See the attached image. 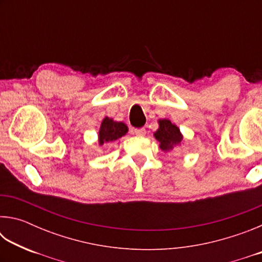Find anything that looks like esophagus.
<instances>
[{
    "mask_svg": "<svg viewBox=\"0 0 262 262\" xmlns=\"http://www.w3.org/2000/svg\"><path fill=\"white\" fill-rule=\"evenodd\" d=\"M134 134L137 136H144L147 134V130L144 128H136V129H134Z\"/></svg>",
    "mask_w": 262,
    "mask_h": 262,
    "instance_id": "obj_1",
    "label": "esophagus"
}]
</instances>
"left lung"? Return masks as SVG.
Returning <instances> with one entry per match:
<instances>
[{
	"label": "left lung",
	"instance_id": "8db88e82",
	"mask_svg": "<svg viewBox=\"0 0 262 262\" xmlns=\"http://www.w3.org/2000/svg\"><path fill=\"white\" fill-rule=\"evenodd\" d=\"M154 136L159 142V148L164 152L171 151L184 142V135L181 134L179 127L168 119H159L158 129L154 133Z\"/></svg>",
	"mask_w": 262,
	"mask_h": 262
}]
</instances>
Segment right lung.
<instances>
[{
  "instance_id": "add662e5",
  "label": "right lung",
  "mask_w": 262,
  "mask_h": 262,
  "mask_svg": "<svg viewBox=\"0 0 262 262\" xmlns=\"http://www.w3.org/2000/svg\"><path fill=\"white\" fill-rule=\"evenodd\" d=\"M128 133V127L126 123L121 121H114L112 118L105 117L101 121L98 132V144L104 145L105 143L117 142L123 135Z\"/></svg>"
}]
</instances>
